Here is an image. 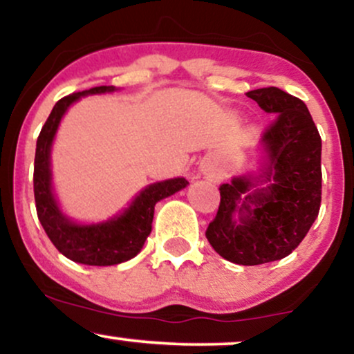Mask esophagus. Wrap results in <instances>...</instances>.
<instances>
[{
  "mask_svg": "<svg viewBox=\"0 0 354 354\" xmlns=\"http://www.w3.org/2000/svg\"><path fill=\"white\" fill-rule=\"evenodd\" d=\"M201 173L205 174V178H208V180H218V178H221V173H219V169L211 163L201 165Z\"/></svg>",
  "mask_w": 354,
  "mask_h": 354,
  "instance_id": "34e87169",
  "label": "esophagus"
}]
</instances>
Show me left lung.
I'll use <instances>...</instances> for the list:
<instances>
[{"label": "left lung", "mask_w": 354, "mask_h": 354, "mask_svg": "<svg viewBox=\"0 0 354 354\" xmlns=\"http://www.w3.org/2000/svg\"><path fill=\"white\" fill-rule=\"evenodd\" d=\"M273 123L259 141L258 168L219 186L221 203L206 238L219 256L245 266L286 258L321 203V136L301 100L279 88L246 93Z\"/></svg>", "instance_id": "1"}]
</instances>
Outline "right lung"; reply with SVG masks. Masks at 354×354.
<instances>
[{"instance_id": "obj_1", "label": "right lung", "mask_w": 354, "mask_h": 354, "mask_svg": "<svg viewBox=\"0 0 354 354\" xmlns=\"http://www.w3.org/2000/svg\"><path fill=\"white\" fill-rule=\"evenodd\" d=\"M115 91V86H96L64 96L55 104L36 141L33 183L39 223L56 250L80 265L113 266L135 258L151 233L156 203L189 185L181 176L151 183L120 213L98 223H81L64 213L56 198L51 169V151L61 120L84 96Z\"/></svg>"}]
</instances>
